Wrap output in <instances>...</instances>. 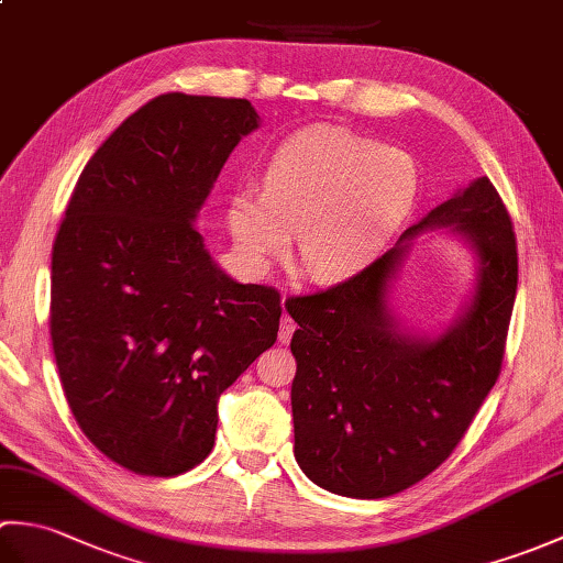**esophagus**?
Instances as JSON below:
<instances>
[{"mask_svg": "<svg viewBox=\"0 0 563 563\" xmlns=\"http://www.w3.org/2000/svg\"><path fill=\"white\" fill-rule=\"evenodd\" d=\"M295 321L288 317V314H283V319H280V331H278V339H280V343H288L290 339H292V333H295Z\"/></svg>", "mask_w": 563, "mask_h": 563, "instance_id": "esophagus-1", "label": "esophagus"}]
</instances>
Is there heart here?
I'll use <instances>...</instances> for the list:
<instances>
[{"instance_id": "1", "label": "heart", "mask_w": 563, "mask_h": 563, "mask_svg": "<svg viewBox=\"0 0 563 563\" xmlns=\"http://www.w3.org/2000/svg\"><path fill=\"white\" fill-rule=\"evenodd\" d=\"M416 162L397 147L345 128H309L285 137L261 172V194L239 190L227 227L244 258L266 268L297 256L321 283L365 271L399 230L418 196Z\"/></svg>"}]
</instances>
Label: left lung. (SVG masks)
I'll return each mask as SVG.
<instances>
[{
	"label": "left lung",
	"mask_w": 563,
	"mask_h": 563,
	"mask_svg": "<svg viewBox=\"0 0 563 563\" xmlns=\"http://www.w3.org/2000/svg\"><path fill=\"white\" fill-rule=\"evenodd\" d=\"M450 225L473 246V302L435 340L398 327L388 285L416 233ZM518 290L510 214L486 176L440 202L353 278L290 297L295 460L317 486L387 498L426 479L464 438L496 385Z\"/></svg>",
	"instance_id": "8db88e82"
}]
</instances>
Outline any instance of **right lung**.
I'll return each mask as SVG.
<instances>
[{
    "instance_id": "obj_1",
    "label": "right lung",
    "mask_w": 563,
    "mask_h": 563,
    "mask_svg": "<svg viewBox=\"0 0 563 563\" xmlns=\"http://www.w3.org/2000/svg\"><path fill=\"white\" fill-rule=\"evenodd\" d=\"M258 123L246 99H152L93 152L55 236L59 382L81 433L135 474L206 460L220 394L278 339L280 292L232 280L194 224Z\"/></svg>"
}]
</instances>
